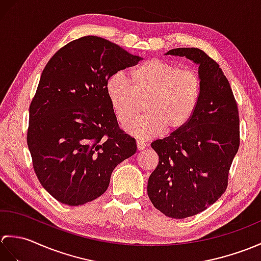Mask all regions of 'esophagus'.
Returning <instances> with one entry per match:
<instances>
[{
	"instance_id": "1",
	"label": "esophagus",
	"mask_w": 261,
	"mask_h": 261,
	"mask_svg": "<svg viewBox=\"0 0 261 261\" xmlns=\"http://www.w3.org/2000/svg\"><path fill=\"white\" fill-rule=\"evenodd\" d=\"M147 147V143L146 142H143V141H141V140H137V148H138V150H143V149H145Z\"/></svg>"
}]
</instances>
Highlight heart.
Segmentation results:
<instances>
[{"label": "heart", "instance_id": "obj_1", "mask_svg": "<svg viewBox=\"0 0 261 261\" xmlns=\"http://www.w3.org/2000/svg\"><path fill=\"white\" fill-rule=\"evenodd\" d=\"M105 93L116 119L130 135L150 139L165 129H182L195 113L202 95L201 77L194 69L179 68L169 60L153 58L129 71V82L121 74L111 76Z\"/></svg>", "mask_w": 261, "mask_h": 261}]
</instances>
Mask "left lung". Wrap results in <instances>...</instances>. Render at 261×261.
<instances>
[{
    "label": "left lung",
    "instance_id": "8db88e82",
    "mask_svg": "<svg viewBox=\"0 0 261 261\" xmlns=\"http://www.w3.org/2000/svg\"><path fill=\"white\" fill-rule=\"evenodd\" d=\"M166 55L198 65L202 95L182 129L151 142L159 156L148 180V196L168 218L203 212L225 192L231 164L240 145L239 111L218 63L198 48H176Z\"/></svg>",
    "mask_w": 261,
    "mask_h": 261
}]
</instances>
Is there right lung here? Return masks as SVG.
<instances>
[{"instance_id": "1", "label": "right lung", "mask_w": 261, "mask_h": 261, "mask_svg": "<svg viewBox=\"0 0 261 261\" xmlns=\"http://www.w3.org/2000/svg\"><path fill=\"white\" fill-rule=\"evenodd\" d=\"M141 59L87 36L60 48L43 68L27 142L39 181L60 203L77 206L99 197L113 169L136 153L135 138L119 127L105 84Z\"/></svg>"}]
</instances>
